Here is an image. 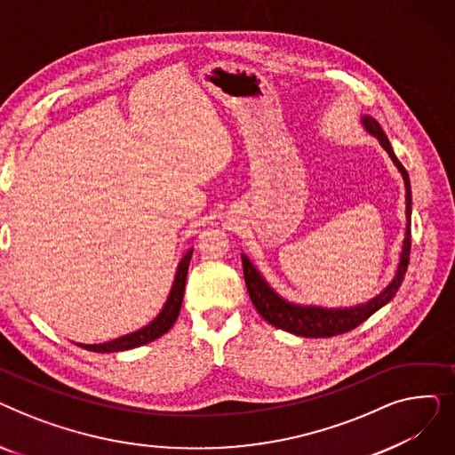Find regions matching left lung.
<instances>
[{
  "instance_id": "8db88e82",
  "label": "left lung",
  "mask_w": 455,
  "mask_h": 455,
  "mask_svg": "<svg viewBox=\"0 0 455 455\" xmlns=\"http://www.w3.org/2000/svg\"><path fill=\"white\" fill-rule=\"evenodd\" d=\"M363 125L365 129L374 134L384 149L389 153L393 162L403 175L405 180V213H408V227H405V237H403V247H402V256H400V264L395 280L387 285V288L381 291L378 297L369 300L363 306H355L350 309H323L315 306H295L285 302L280 299L269 285L264 282V278L259 276V273L252 267L247 256H242L243 261V276H245V285L249 297L258 309V314L264 317L269 324L285 330L290 333H295V336L302 338H333V336H341L345 331L354 330L355 326H360L363 321H367L374 312L381 306H386L398 291L402 285V280L405 276V271H408L410 264V251H411V188H410V177L405 167L400 164V160L395 156L391 143L384 132V129L379 127L374 117L365 116L363 117Z\"/></svg>"
}]
</instances>
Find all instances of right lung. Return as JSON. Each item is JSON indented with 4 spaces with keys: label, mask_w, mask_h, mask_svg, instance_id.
I'll use <instances>...</instances> for the list:
<instances>
[{
    "label": "right lung",
    "mask_w": 455,
    "mask_h": 455,
    "mask_svg": "<svg viewBox=\"0 0 455 455\" xmlns=\"http://www.w3.org/2000/svg\"><path fill=\"white\" fill-rule=\"evenodd\" d=\"M191 252H194V249L188 251L184 254V258L180 259L177 275H175L173 288H172V293H170V297H167V302L164 304L162 312L156 315V319L153 323H149L148 326H143L138 331L127 333V336L112 339L108 343H101V345H79V347H83L86 350H92V352H119V350H129V348L141 347V345L151 343V341L158 339L160 336H164V333L175 324V321L179 317V312H180Z\"/></svg>",
    "instance_id": "1"
}]
</instances>
